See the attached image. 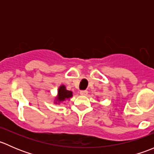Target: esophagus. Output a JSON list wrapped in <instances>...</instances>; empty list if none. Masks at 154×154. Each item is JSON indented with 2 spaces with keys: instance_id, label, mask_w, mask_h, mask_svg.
<instances>
[{
  "instance_id": "1",
  "label": "esophagus",
  "mask_w": 154,
  "mask_h": 154,
  "mask_svg": "<svg viewBox=\"0 0 154 154\" xmlns=\"http://www.w3.org/2000/svg\"><path fill=\"white\" fill-rule=\"evenodd\" d=\"M80 93L81 95L86 96V95H87V94H88V91H87L86 90H83V91H80Z\"/></svg>"
}]
</instances>
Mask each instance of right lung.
I'll return each instance as SVG.
<instances>
[{
	"label": "right lung",
	"mask_w": 154,
	"mask_h": 154,
	"mask_svg": "<svg viewBox=\"0 0 154 154\" xmlns=\"http://www.w3.org/2000/svg\"><path fill=\"white\" fill-rule=\"evenodd\" d=\"M73 92L71 91L66 89V87L64 85H61L59 87L58 92H57V95L55 98V101L54 103L56 104H59L61 102L65 101L66 100H69L71 97H72Z\"/></svg>",
	"instance_id": "obj_1"
}]
</instances>
